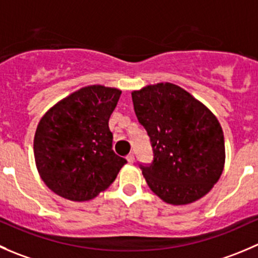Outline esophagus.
Masks as SVG:
<instances>
[{
  "label": "esophagus",
  "mask_w": 258,
  "mask_h": 258,
  "mask_svg": "<svg viewBox=\"0 0 258 258\" xmlns=\"http://www.w3.org/2000/svg\"><path fill=\"white\" fill-rule=\"evenodd\" d=\"M127 161L130 162V164H132V162L135 161V156H134V154H130V155H127Z\"/></svg>",
  "instance_id": "34e87169"
}]
</instances>
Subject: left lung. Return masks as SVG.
<instances>
[{"instance_id": "1", "label": "left lung", "mask_w": 258, "mask_h": 258, "mask_svg": "<svg viewBox=\"0 0 258 258\" xmlns=\"http://www.w3.org/2000/svg\"><path fill=\"white\" fill-rule=\"evenodd\" d=\"M132 102L154 154L150 164H139L150 189L174 206L206 196L221 177L226 159L217 117L171 83L132 92Z\"/></svg>"}]
</instances>
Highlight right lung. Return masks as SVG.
I'll return each instance as SVG.
<instances>
[{
  "mask_svg": "<svg viewBox=\"0 0 258 258\" xmlns=\"http://www.w3.org/2000/svg\"><path fill=\"white\" fill-rule=\"evenodd\" d=\"M121 91L89 86L74 92L40 119L34 155L42 181L74 202L93 199L116 179L126 159L112 150L108 121Z\"/></svg>",
  "mask_w": 258,
  "mask_h": 258,
  "instance_id": "1",
  "label": "right lung"
}]
</instances>
